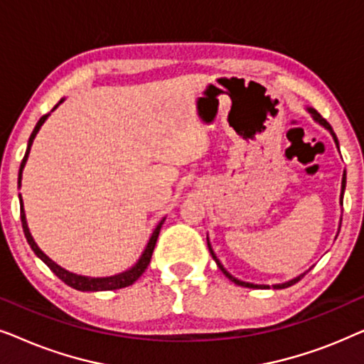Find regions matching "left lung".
I'll use <instances>...</instances> for the list:
<instances>
[{
    "label": "left lung",
    "mask_w": 364,
    "mask_h": 364,
    "mask_svg": "<svg viewBox=\"0 0 364 364\" xmlns=\"http://www.w3.org/2000/svg\"><path fill=\"white\" fill-rule=\"evenodd\" d=\"M306 111L311 114L313 121L320 124V126L325 127L326 131L331 134L333 141H335L336 147H338V151H340V144H338L336 134L333 132V129H331L330 124H328V122L325 121V119H323V117L320 116V114H318V112H316L315 109H313V107H306ZM345 188H346V172H343V178H341V193H340V205H343V193H345ZM340 227H341V220H340V223H338V233H340ZM336 237H338V235H336ZM207 245H208V250H210V255H212V258H213V260H215V263H217V267L220 268V270L223 272V275H225V277L228 278V280H232L233 283H235V285L247 287V288H270V285H257V283H250V282H242V280H238V278L233 277L232 273H228V272H227V268L222 265L220 260H218L217 255H215V252H213V248H212V243H210V240H208V237H207ZM306 272H308V270H306ZM306 272H305V273H306ZM305 273H301V275H298V277H295V278H291V280H288V282H283V283H275V285H272V288H273V290H282V288H288V287L295 285L296 282H300L301 278L305 277Z\"/></svg>",
    "instance_id": "8db88e82"
}]
</instances>
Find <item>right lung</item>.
<instances>
[{
    "label": "right lung",
    "instance_id": "1",
    "mask_svg": "<svg viewBox=\"0 0 364 364\" xmlns=\"http://www.w3.org/2000/svg\"><path fill=\"white\" fill-rule=\"evenodd\" d=\"M64 102V97L59 101L54 109H56L59 104ZM53 109V111H54ZM51 111V112H53ZM51 112L46 114V116H43L39 119L36 127H34V131L31 132V137H29L28 141V149H26V154H24L23 157V162H21V167H19V173H18V187H21V178H23V168L26 166L28 162V156H29V151H31V146H33V141L34 137H36V134L39 132V129L44 122H46V119L51 116ZM19 203H21V222H23V232L24 235H26V240L29 243V247L33 248V252L36 253V255L41 258V260L46 263V265L51 268L54 275L58 278H61V280L66 283V285L76 288L79 291H106V290H119V288H126L129 285H132L134 282L137 280L139 277L142 275L144 272H146V268L149 263H151V258H152V252H154V247H156V242L159 238V233H161V228H162V223L166 222V217L162 218L161 222L157 223V227L154 228L151 238H149L146 248H144L142 255L139 257V260L134 263L131 268H127V270H124L121 273H116V275H111V277H86V275H77V273H73L66 270V268H63L61 265H58L56 262L51 260L46 253H44L41 248L38 247V243L34 242V238L31 235V232H29V227H28V222H26V213H24V205H23V198H21V193H19Z\"/></svg>",
    "mask_w": 364,
    "mask_h": 364
}]
</instances>
